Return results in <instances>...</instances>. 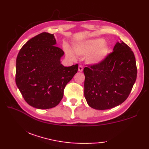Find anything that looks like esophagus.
<instances>
[{
	"instance_id": "obj_1",
	"label": "esophagus",
	"mask_w": 149,
	"mask_h": 149,
	"mask_svg": "<svg viewBox=\"0 0 149 149\" xmlns=\"http://www.w3.org/2000/svg\"><path fill=\"white\" fill-rule=\"evenodd\" d=\"M78 70L79 72H82L83 70V66L82 65H79L78 67Z\"/></svg>"
}]
</instances>
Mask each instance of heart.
I'll list each match as a JSON object with an SVG mask.
<instances>
[{"label":"heart","mask_w":149,"mask_h":149,"mask_svg":"<svg viewBox=\"0 0 149 149\" xmlns=\"http://www.w3.org/2000/svg\"><path fill=\"white\" fill-rule=\"evenodd\" d=\"M104 43L103 39L87 40L74 45V50L78 56H85L87 55L86 59L89 63L97 64L103 61L109 52L108 47ZM65 51L70 58H74L72 51L68 48H65Z\"/></svg>","instance_id":"b5f03b06"}]
</instances>
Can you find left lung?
Returning a JSON list of instances; mask_svg holds the SVG:
<instances>
[{
    "instance_id": "obj_1",
    "label": "left lung",
    "mask_w": 149,
    "mask_h": 149,
    "mask_svg": "<svg viewBox=\"0 0 149 149\" xmlns=\"http://www.w3.org/2000/svg\"><path fill=\"white\" fill-rule=\"evenodd\" d=\"M84 97L91 107L113 108L127 99L137 77L133 52L124 42L116 43L103 61L84 68Z\"/></svg>"
}]
</instances>
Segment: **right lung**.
Listing matches in <instances>:
<instances>
[{
    "label": "right lung",
    "instance_id": "add662e5",
    "mask_svg": "<svg viewBox=\"0 0 149 149\" xmlns=\"http://www.w3.org/2000/svg\"><path fill=\"white\" fill-rule=\"evenodd\" d=\"M56 43L54 34L40 33L27 41L17 58L16 84L26 102L38 109L58 105L66 85L78 70V64H61L64 52Z\"/></svg>",
    "mask_w": 149,
    "mask_h": 149
}]
</instances>
